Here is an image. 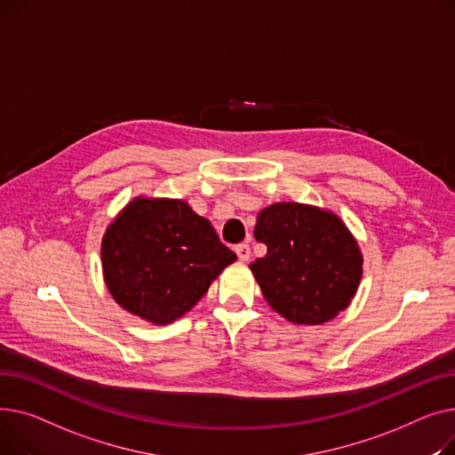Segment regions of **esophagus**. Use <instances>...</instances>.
Returning <instances> with one entry per match:
<instances>
[{"label":"esophagus","mask_w":455,"mask_h":455,"mask_svg":"<svg viewBox=\"0 0 455 455\" xmlns=\"http://www.w3.org/2000/svg\"><path fill=\"white\" fill-rule=\"evenodd\" d=\"M235 253H236L238 260H243V262L250 260V257H251V250H250L248 244H238V246L235 248Z\"/></svg>","instance_id":"obj_1"}]
</instances>
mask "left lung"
Masks as SVG:
<instances>
[{
	"label": "left lung",
	"instance_id": "8db88e82",
	"mask_svg": "<svg viewBox=\"0 0 455 455\" xmlns=\"http://www.w3.org/2000/svg\"><path fill=\"white\" fill-rule=\"evenodd\" d=\"M253 235L268 251L250 270L266 303L286 322L323 325L351 305L363 255L336 212L277 202L259 212Z\"/></svg>",
	"mask_w": 455,
	"mask_h": 455
}]
</instances>
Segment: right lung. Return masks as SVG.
<instances>
[{
	"mask_svg": "<svg viewBox=\"0 0 455 455\" xmlns=\"http://www.w3.org/2000/svg\"><path fill=\"white\" fill-rule=\"evenodd\" d=\"M236 255L185 200L136 196L106 228L102 277L126 312L169 325L189 312Z\"/></svg>",
	"mask_w": 455,
	"mask_h": 455,
	"instance_id": "1",
	"label": "right lung"
}]
</instances>
